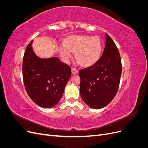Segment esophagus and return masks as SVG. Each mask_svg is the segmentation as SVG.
Wrapping results in <instances>:
<instances>
[{
    "label": "esophagus",
    "mask_w": 148,
    "mask_h": 148,
    "mask_svg": "<svg viewBox=\"0 0 148 148\" xmlns=\"http://www.w3.org/2000/svg\"><path fill=\"white\" fill-rule=\"evenodd\" d=\"M71 73H72L73 75H76V74H78V71L75 68H71Z\"/></svg>",
    "instance_id": "1"
}]
</instances>
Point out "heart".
Here are the masks:
<instances>
[{"label": "heart", "mask_w": 148, "mask_h": 148, "mask_svg": "<svg viewBox=\"0 0 148 148\" xmlns=\"http://www.w3.org/2000/svg\"><path fill=\"white\" fill-rule=\"evenodd\" d=\"M63 46L59 52L64 59L75 52V57L82 66L89 67L99 60L103 51V43L100 37L88 35H70L62 40Z\"/></svg>", "instance_id": "heart-1"}]
</instances>
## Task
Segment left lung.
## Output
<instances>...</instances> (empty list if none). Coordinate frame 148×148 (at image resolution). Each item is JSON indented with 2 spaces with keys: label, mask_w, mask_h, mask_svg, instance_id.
Segmentation results:
<instances>
[{
  "label": "left lung",
  "mask_w": 148,
  "mask_h": 148,
  "mask_svg": "<svg viewBox=\"0 0 148 148\" xmlns=\"http://www.w3.org/2000/svg\"><path fill=\"white\" fill-rule=\"evenodd\" d=\"M106 46L97 63L79 71L82 99L92 109H101L117 92L122 74L120 55L115 42L106 33Z\"/></svg>",
  "instance_id": "obj_1"
}]
</instances>
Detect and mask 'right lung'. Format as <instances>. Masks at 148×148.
<instances>
[{
  "instance_id": "right-lung-1",
  "label": "right lung",
  "mask_w": 148,
  "mask_h": 148,
  "mask_svg": "<svg viewBox=\"0 0 148 148\" xmlns=\"http://www.w3.org/2000/svg\"><path fill=\"white\" fill-rule=\"evenodd\" d=\"M31 41L23 60L25 89L33 101L43 108H51L60 101L71 77L70 67L57 57L42 59L34 53Z\"/></svg>"
}]
</instances>
